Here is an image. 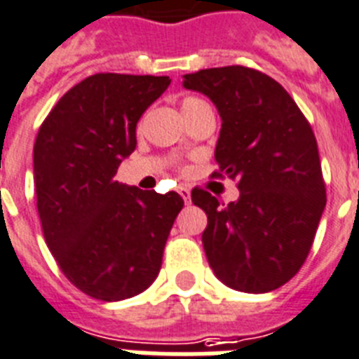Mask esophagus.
I'll list each match as a JSON object with an SVG mask.
<instances>
[{
	"label": "esophagus",
	"instance_id": "obj_1",
	"mask_svg": "<svg viewBox=\"0 0 359 359\" xmlns=\"http://www.w3.org/2000/svg\"><path fill=\"white\" fill-rule=\"evenodd\" d=\"M177 193H180V196L185 200V203L191 202V191H189L187 187H180V189H177Z\"/></svg>",
	"mask_w": 359,
	"mask_h": 359
}]
</instances>
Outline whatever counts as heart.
<instances>
[{"instance_id": "1", "label": "heart", "mask_w": 359, "mask_h": 359, "mask_svg": "<svg viewBox=\"0 0 359 359\" xmlns=\"http://www.w3.org/2000/svg\"><path fill=\"white\" fill-rule=\"evenodd\" d=\"M202 107H209V105L203 102V100L194 98V96H187V98H183L182 102L183 116H187V114L194 113V111H198V109H202Z\"/></svg>"}]
</instances>
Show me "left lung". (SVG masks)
I'll return each mask as SVG.
<instances>
[{"label":"left lung","instance_id":"obj_1","mask_svg":"<svg viewBox=\"0 0 359 359\" xmlns=\"http://www.w3.org/2000/svg\"><path fill=\"white\" fill-rule=\"evenodd\" d=\"M183 87L219 111L213 176L237 180L241 193L224 205L193 191V203L208 215L202 243L209 266L235 291H274L306 261L326 205L311 126L280 83L252 68L200 70L183 76Z\"/></svg>","mask_w":359,"mask_h":359}]
</instances>
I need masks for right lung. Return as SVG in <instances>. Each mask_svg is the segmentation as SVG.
Instances as JSON below:
<instances>
[{
    "label": "right lung",
    "mask_w": 359,
    "mask_h": 359,
    "mask_svg": "<svg viewBox=\"0 0 359 359\" xmlns=\"http://www.w3.org/2000/svg\"><path fill=\"white\" fill-rule=\"evenodd\" d=\"M170 85L166 76L96 74L72 87L40 126L33 150L46 245L77 289L116 302L159 274L183 198L114 180L137 146V122Z\"/></svg>",
    "instance_id": "obj_1"
}]
</instances>
